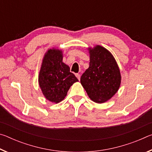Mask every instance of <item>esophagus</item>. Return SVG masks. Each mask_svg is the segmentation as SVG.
<instances>
[{"instance_id": "34e87169", "label": "esophagus", "mask_w": 152, "mask_h": 152, "mask_svg": "<svg viewBox=\"0 0 152 152\" xmlns=\"http://www.w3.org/2000/svg\"><path fill=\"white\" fill-rule=\"evenodd\" d=\"M76 76L77 77V78H78L80 80V75L79 74H76Z\"/></svg>"}]
</instances>
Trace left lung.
Returning <instances> with one entry per match:
<instances>
[{
    "mask_svg": "<svg viewBox=\"0 0 152 152\" xmlns=\"http://www.w3.org/2000/svg\"><path fill=\"white\" fill-rule=\"evenodd\" d=\"M89 68L80 78V82L90 99L98 103L106 102L117 92L121 74L116 61L109 51L97 45L90 49Z\"/></svg>",
    "mask_w": 152,
    "mask_h": 152,
    "instance_id": "8db88e82",
    "label": "left lung"
}]
</instances>
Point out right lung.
Instances as JSON below:
<instances>
[{"mask_svg":"<svg viewBox=\"0 0 152 152\" xmlns=\"http://www.w3.org/2000/svg\"><path fill=\"white\" fill-rule=\"evenodd\" d=\"M78 80L62 62V53L50 50L43 58L39 75V84L46 99L58 103L66 97L69 88Z\"/></svg>","mask_w":152,"mask_h":152,"instance_id":"obj_1","label":"right lung"}]
</instances>
